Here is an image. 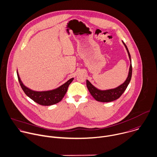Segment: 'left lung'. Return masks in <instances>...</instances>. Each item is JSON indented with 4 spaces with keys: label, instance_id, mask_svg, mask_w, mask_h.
Returning <instances> with one entry per match:
<instances>
[{
    "label": "left lung",
    "instance_id": "8db88e82",
    "mask_svg": "<svg viewBox=\"0 0 157 157\" xmlns=\"http://www.w3.org/2000/svg\"><path fill=\"white\" fill-rule=\"evenodd\" d=\"M123 44L124 45L127 52L128 53V57L130 61V65L129 67V71L128 74L127 76V78H126L125 81L119 85V86L113 88V89H109V90H101L97 88H96L94 85L91 84V83L86 80V86L87 88L91 94V96L97 101L101 102H109L114 101L118 98L121 97V96L123 94V93L126 90L127 87L128 86L131 78H132V60H131V56L128 50V48L125 44L122 41Z\"/></svg>",
    "mask_w": 157,
    "mask_h": 157
}]
</instances>
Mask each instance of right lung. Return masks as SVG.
I'll use <instances>...</instances> for the list:
<instances>
[{
	"instance_id": "obj_1",
	"label": "right lung",
	"mask_w": 157,
	"mask_h": 157,
	"mask_svg": "<svg viewBox=\"0 0 157 157\" xmlns=\"http://www.w3.org/2000/svg\"><path fill=\"white\" fill-rule=\"evenodd\" d=\"M17 75L20 85L25 94L37 104L44 106L52 105L60 102L66 93L69 85L74 80V78H72L62 85L52 90L36 91L29 88L23 84L17 71Z\"/></svg>"
}]
</instances>
